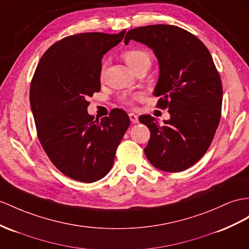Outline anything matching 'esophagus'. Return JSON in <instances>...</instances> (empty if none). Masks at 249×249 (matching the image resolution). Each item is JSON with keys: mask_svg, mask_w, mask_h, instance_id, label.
Wrapping results in <instances>:
<instances>
[{"mask_svg": "<svg viewBox=\"0 0 249 249\" xmlns=\"http://www.w3.org/2000/svg\"><path fill=\"white\" fill-rule=\"evenodd\" d=\"M129 119L133 124H137L139 122V117L136 113H129Z\"/></svg>", "mask_w": 249, "mask_h": 249, "instance_id": "1", "label": "esophagus"}]
</instances>
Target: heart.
I'll return each instance as SVG.
<instances>
[{"mask_svg":"<svg viewBox=\"0 0 249 249\" xmlns=\"http://www.w3.org/2000/svg\"><path fill=\"white\" fill-rule=\"evenodd\" d=\"M123 59L132 70L136 67L142 65V64H149L150 65V54L143 49H129L123 53ZM138 95L132 97V99H137ZM125 102L129 103V99H125Z\"/></svg>","mask_w":249,"mask_h":249,"instance_id":"b5f03b06","label":"heart"}]
</instances>
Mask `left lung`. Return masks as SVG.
I'll return each instance as SVG.
<instances>
[{
	"mask_svg": "<svg viewBox=\"0 0 249 249\" xmlns=\"http://www.w3.org/2000/svg\"><path fill=\"white\" fill-rule=\"evenodd\" d=\"M130 40L154 52L159 63L154 95L157 106L170 114L164 125L149 114L140 116L150 130L146 158L162 171L185 170L205 155L220 122L223 89L212 54L196 36L173 25L131 29L124 43Z\"/></svg>",
	"mask_w": 249,
	"mask_h": 249,
	"instance_id": "left-lung-1",
	"label": "left lung"
}]
</instances>
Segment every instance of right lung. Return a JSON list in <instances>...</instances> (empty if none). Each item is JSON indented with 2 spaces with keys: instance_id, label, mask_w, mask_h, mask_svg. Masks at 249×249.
Segmentation results:
<instances>
[{
  "instance_id": "obj_1",
  "label": "right lung",
  "mask_w": 249,
  "mask_h": 249,
  "mask_svg": "<svg viewBox=\"0 0 249 249\" xmlns=\"http://www.w3.org/2000/svg\"><path fill=\"white\" fill-rule=\"evenodd\" d=\"M125 33L64 37L43 54L31 81L30 106L40 142L54 166L73 180L92 183L109 173L129 127L122 109L100 121L87 111L88 97L101 89L102 58Z\"/></svg>"
}]
</instances>
